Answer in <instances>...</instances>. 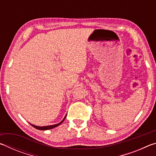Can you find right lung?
Listing matches in <instances>:
<instances>
[{"label":"right lung","instance_id":"obj_1","mask_svg":"<svg viewBox=\"0 0 156 156\" xmlns=\"http://www.w3.org/2000/svg\"><path fill=\"white\" fill-rule=\"evenodd\" d=\"M66 116H67V115H65V118H63V120L61 121V122H59V123H58V124H56V125H49V126H36V125H32V124H30V125H31V126H34V128H36V129H38V130H48V129H53V128H55V127H56V126H58V125H60V124H62V122H63V121L65 120V118H66Z\"/></svg>","mask_w":156,"mask_h":156}]
</instances>
